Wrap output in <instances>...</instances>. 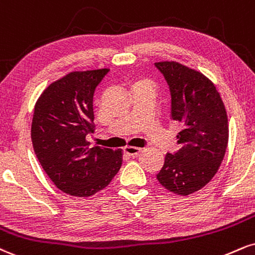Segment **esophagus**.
<instances>
[{
  "mask_svg": "<svg viewBox=\"0 0 255 255\" xmlns=\"http://www.w3.org/2000/svg\"><path fill=\"white\" fill-rule=\"evenodd\" d=\"M124 152L127 155H129V157H136V155H139L141 153V148H139V147L127 146L124 148Z\"/></svg>",
  "mask_w": 255,
  "mask_h": 255,
  "instance_id": "obj_1",
  "label": "esophagus"
}]
</instances>
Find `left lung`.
<instances>
[{
  "label": "left lung",
  "mask_w": 255,
  "mask_h": 255,
  "mask_svg": "<svg viewBox=\"0 0 255 255\" xmlns=\"http://www.w3.org/2000/svg\"><path fill=\"white\" fill-rule=\"evenodd\" d=\"M171 93V118L182 125L174 154L167 153L157 174L159 183L176 195L188 196L213 179L228 145V118L220 93L203 73L177 63H155Z\"/></svg>",
  "instance_id": "obj_1"
}]
</instances>
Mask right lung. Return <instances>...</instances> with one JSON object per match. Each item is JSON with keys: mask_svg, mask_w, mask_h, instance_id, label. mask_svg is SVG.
<instances>
[{"mask_svg": "<svg viewBox=\"0 0 255 255\" xmlns=\"http://www.w3.org/2000/svg\"><path fill=\"white\" fill-rule=\"evenodd\" d=\"M109 69L73 71L51 83L36 101L33 148L44 171L65 194L89 197L112 182L122 165V149L89 147L94 133L95 89Z\"/></svg>", "mask_w": 255, "mask_h": 255, "instance_id": "add662e5", "label": "right lung"}]
</instances>
